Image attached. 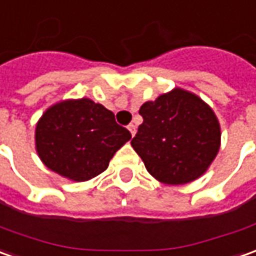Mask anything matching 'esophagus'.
<instances>
[{
  "label": "esophagus",
  "instance_id": "34e87169",
  "mask_svg": "<svg viewBox=\"0 0 256 256\" xmlns=\"http://www.w3.org/2000/svg\"><path fill=\"white\" fill-rule=\"evenodd\" d=\"M128 130H130V132H131V135L134 136L135 135V132H136V126L134 124H130L128 125Z\"/></svg>",
  "mask_w": 256,
  "mask_h": 256
}]
</instances>
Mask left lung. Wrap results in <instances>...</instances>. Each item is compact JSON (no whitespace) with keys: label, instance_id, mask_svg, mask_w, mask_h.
I'll use <instances>...</instances> for the list:
<instances>
[{"label":"left lung","instance_id":"8db88e82","mask_svg":"<svg viewBox=\"0 0 256 256\" xmlns=\"http://www.w3.org/2000/svg\"><path fill=\"white\" fill-rule=\"evenodd\" d=\"M144 122L131 145L145 168L164 184H184L200 178L218 154L221 131L212 107L183 88L146 101Z\"/></svg>","mask_w":256,"mask_h":256}]
</instances>
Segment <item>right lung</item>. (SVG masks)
Segmentation results:
<instances>
[{
    "instance_id": "1",
    "label": "right lung",
    "mask_w": 256,
    "mask_h": 256,
    "mask_svg": "<svg viewBox=\"0 0 256 256\" xmlns=\"http://www.w3.org/2000/svg\"><path fill=\"white\" fill-rule=\"evenodd\" d=\"M131 132L116 116L90 98L60 101L49 107L35 130L36 152L46 168L66 179L86 182L98 176Z\"/></svg>"
}]
</instances>
